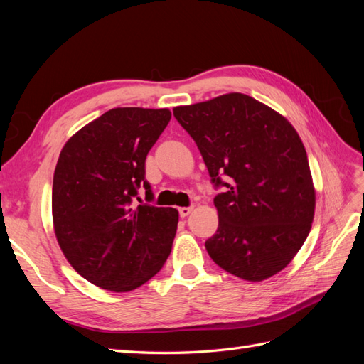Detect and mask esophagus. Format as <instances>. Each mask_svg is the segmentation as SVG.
Masks as SVG:
<instances>
[{"instance_id": "esophagus-1", "label": "esophagus", "mask_w": 364, "mask_h": 364, "mask_svg": "<svg viewBox=\"0 0 364 364\" xmlns=\"http://www.w3.org/2000/svg\"><path fill=\"white\" fill-rule=\"evenodd\" d=\"M191 211H193V206H182V208H179V214H181V217L190 215V214H191Z\"/></svg>"}]
</instances>
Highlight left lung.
Instances as JSON below:
<instances>
[{"label":"left lung","mask_w":364,"mask_h":364,"mask_svg":"<svg viewBox=\"0 0 364 364\" xmlns=\"http://www.w3.org/2000/svg\"><path fill=\"white\" fill-rule=\"evenodd\" d=\"M173 114L213 182L226 186L214 199L218 228L205 243L209 257L250 282L287 267L310 234L316 208L306 151L290 121L241 92L178 106Z\"/></svg>","instance_id":"left-lung-1"}]
</instances>
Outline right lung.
I'll return each mask as SVG.
<instances>
[{"label":"right lung","instance_id":"add662e5","mask_svg":"<svg viewBox=\"0 0 364 364\" xmlns=\"http://www.w3.org/2000/svg\"><path fill=\"white\" fill-rule=\"evenodd\" d=\"M170 118L167 107H115L75 132L60 151L54 234L73 269L97 287L135 290L170 255L178 209L134 203L139 186L151 200L146 158Z\"/></svg>","mask_w":364,"mask_h":364}]
</instances>
